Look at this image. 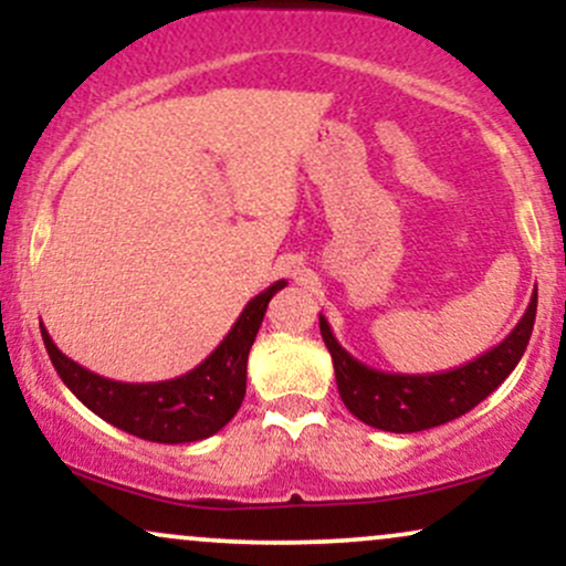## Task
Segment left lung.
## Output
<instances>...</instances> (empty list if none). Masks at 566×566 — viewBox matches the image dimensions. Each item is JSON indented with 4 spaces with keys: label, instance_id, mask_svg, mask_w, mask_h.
<instances>
[{
    "label": "left lung",
    "instance_id": "left-lung-1",
    "mask_svg": "<svg viewBox=\"0 0 566 566\" xmlns=\"http://www.w3.org/2000/svg\"><path fill=\"white\" fill-rule=\"evenodd\" d=\"M535 314L537 287L524 316L500 346L486 350L469 365L447 369V373L439 375L380 373V369H373L354 359L335 340L329 322L322 314L319 329L324 346L329 348V356H333L337 391H340V399L348 407V412H354L361 423L380 428V431L415 433L450 423V420L465 415L495 391L527 350Z\"/></svg>",
    "mask_w": 566,
    "mask_h": 566
}]
</instances>
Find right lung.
Masks as SVG:
<instances>
[{
  "label": "right lung",
  "instance_id": "add662e5",
  "mask_svg": "<svg viewBox=\"0 0 566 566\" xmlns=\"http://www.w3.org/2000/svg\"><path fill=\"white\" fill-rule=\"evenodd\" d=\"M287 287L284 279L252 297L220 346L180 378L161 382H122L76 365L42 324L50 361L69 391L97 418L122 431L159 444H186L212 437L237 415L247 391V356L255 343L269 301Z\"/></svg>",
  "mask_w": 566,
  "mask_h": 566
}]
</instances>
